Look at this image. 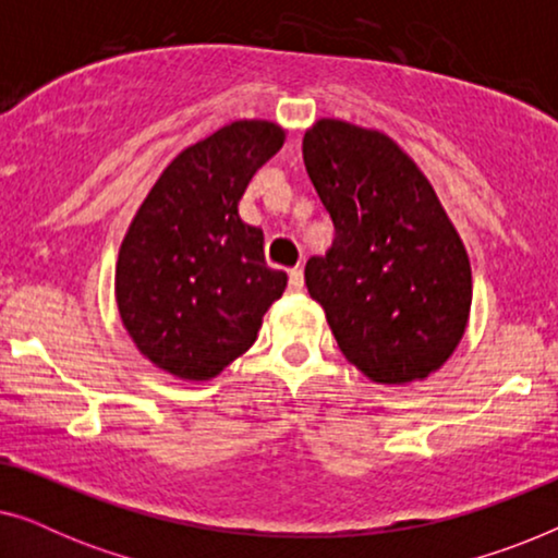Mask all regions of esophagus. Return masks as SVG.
Segmentation results:
<instances>
[{"mask_svg":"<svg viewBox=\"0 0 558 558\" xmlns=\"http://www.w3.org/2000/svg\"><path fill=\"white\" fill-rule=\"evenodd\" d=\"M304 289V274L302 269L289 271V292H302Z\"/></svg>","mask_w":558,"mask_h":558,"instance_id":"obj_1","label":"esophagus"}]
</instances>
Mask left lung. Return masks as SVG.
I'll use <instances>...</instances> for the list:
<instances>
[{
    "mask_svg": "<svg viewBox=\"0 0 558 558\" xmlns=\"http://www.w3.org/2000/svg\"><path fill=\"white\" fill-rule=\"evenodd\" d=\"M304 167L335 226L304 266L338 348L363 376L424 380L460 345L472 304L464 243L432 182L391 136L319 119Z\"/></svg>",
    "mask_w": 558,
    "mask_h": 558,
    "instance_id": "8db88e82",
    "label": "left lung"
}]
</instances>
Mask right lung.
<instances>
[{"instance_id":"obj_1","label":"right lung","mask_w":558,"mask_h":558,"mask_svg":"<svg viewBox=\"0 0 558 558\" xmlns=\"http://www.w3.org/2000/svg\"><path fill=\"white\" fill-rule=\"evenodd\" d=\"M281 144L274 121L243 119L182 149L121 241V323L174 378H216L254 345L266 310L284 294L287 274L266 266L264 231L239 216L251 178Z\"/></svg>"}]
</instances>
